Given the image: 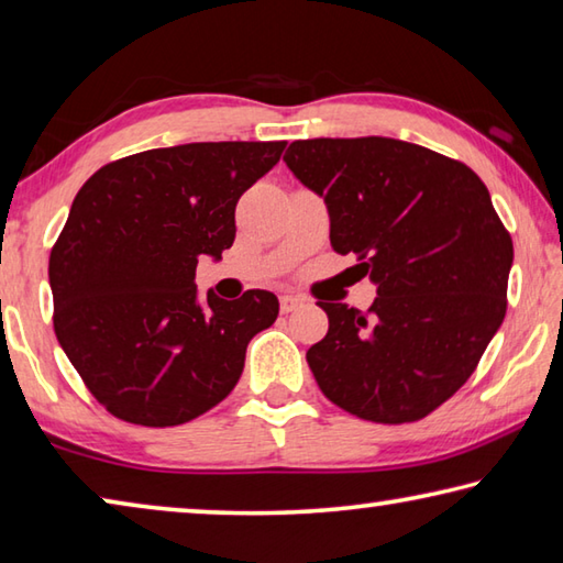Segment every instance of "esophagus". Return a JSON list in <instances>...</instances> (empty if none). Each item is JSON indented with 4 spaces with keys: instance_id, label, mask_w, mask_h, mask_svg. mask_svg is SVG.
<instances>
[{
    "instance_id": "esophagus-1",
    "label": "esophagus",
    "mask_w": 563,
    "mask_h": 563,
    "mask_svg": "<svg viewBox=\"0 0 563 563\" xmlns=\"http://www.w3.org/2000/svg\"><path fill=\"white\" fill-rule=\"evenodd\" d=\"M303 297H297V294H284V297H279V307H282V313H291L303 307Z\"/></svg>"
}]
</instances>
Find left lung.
I'll use <instances>...</instances> for the list:
<instances>
[{"instance_id": "1", "label": "left lung", "mask_w": 563, "mask_h": 563, "mask_svg": "<svg viewBox=\"0 0 563 563\" xmlns=\"http://www.w3.org/2000/svg\"><path fill=\"white\" fill-rule=\"evenodd\" d=\"M284 163L323 197L331 246L376 284L368 311L319 307L329 333L307 351L331 402L398 426L465 386L507 313L515 246L465 163L396 137L294 141Z\"/></svg>"}]
</instances>
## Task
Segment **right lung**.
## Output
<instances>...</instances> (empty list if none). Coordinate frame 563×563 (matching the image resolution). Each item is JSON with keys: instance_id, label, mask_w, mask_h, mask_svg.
I'll use <instances>...</instances> for the list:
<instances>
[{"instance_id": "1", "label": "right lung", "mask_w": 563, "mask_h": 563, "mask_svg": "<svg viewBox=\"0 0 563 563\" xmlns=\"http://www.w3.org/2000/svg\"><path fill=\"white\" fill-rule=\"evenodd\" d=\"M287 143H187L103 165L74 197L48 256L54 331L93 398L170 428L230 396L246 343L279 313L272 291L197 299L202 254L234 242V207Z\"/></svg>"}]
</instances>
